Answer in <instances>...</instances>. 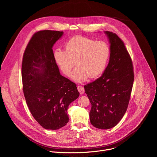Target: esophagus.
Returning a JSON list of instances; mask_svg holds the SVG:
<instances>
[{
    "instance_id": "obj_1",
    "label": "esophagus",
    "mask_w": 157,
    "mask_h": 157,
    "mask_svg": "<svg viewBox=\"0 0 157 157\" xmlns=\"http://www.w3.org/2000/svg\"><path fill=\"white\" fill-rule=\"evenodd\" d=\"M78 91L79 92V93L81 94H84V87H82V86H78Z\"/></svg>"
}]
</instances>
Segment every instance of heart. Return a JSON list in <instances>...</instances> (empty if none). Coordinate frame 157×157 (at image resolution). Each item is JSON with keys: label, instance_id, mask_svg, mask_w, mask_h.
<instances>
[{"label": "heart", "instance_id": "1", "mask_svg": "<svg viewBox=\"0 0 157 157\" xmlns=\"http://www.w3.org/2000/svg\"><path fill=\"white\" fill-rule=\"evenodd\" d=\"M65 51L57 48L54 58L62 72L67 76L71 75L73 67L76 68L71 75L73 81H85L88 77L95 78L105 70L110 50L109 44L82 36H76L67 41Z\"/></svg>", "mask_w": 157, "mask_h": 157}]
</instances>
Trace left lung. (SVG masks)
I'll list each match as a JSON object with an SVG mask.
<instances>
[{
    "mask_svg": "<svg viewBox=\"0 0 157 157\" xmlns=\"http://www.w3.org/2000/svg\"><path fill=\"white\" fill-rule=\"evenodd\" d=\"M110 43L109 63L102 76L84 86L91 104V124L100 129L116 126L127 110L134 80L131 58L122 40L105 31Z\"/></svg>",
    "mask_w": 157,
    "mask_h": 157,
    "instance_id": "left-lung-1",
    "label": "left lung"
}]
</instances>
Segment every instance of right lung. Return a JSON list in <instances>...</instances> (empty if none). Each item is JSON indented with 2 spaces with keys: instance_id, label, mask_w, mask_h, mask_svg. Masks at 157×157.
Instances as JSON below:
<instances>
[{
  "instance_id": "add662e5",
  "label": "right lung",
  "mask_w": 157,
  "mask_h": 157,
  "mask_svg": "<svg viewBox=\"0 0 157 157\" xmlns=\"http://www.w3.org/2000/svg\"><path fill=\"white\" fill-rule=\"evenodd\" d=\"M63 32L35 33L25 50L21 65L23 91L31 114L43 128L57 130L69 121L67 110L79 96L75 83L59 73L53 52Z\"/></svg>"
}]
</instances>
